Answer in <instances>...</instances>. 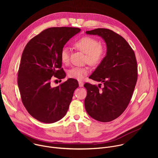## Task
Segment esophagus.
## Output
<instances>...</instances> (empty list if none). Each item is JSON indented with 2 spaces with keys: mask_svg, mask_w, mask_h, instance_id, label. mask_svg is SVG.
Wrapping results in <instances>:
<instances>
[{
  "mask_svg": "<svg viewBox=\"0 0 158 158\" xmlns=\"http://www.w3.org/2000/svg\"><path fill=\"white\" fill-rule=\"evenodd\" d=\"M79 87H82L84 85V82H81V81H79Z\"/></svg>",
  "mask_w": 158,
  "mask_h": 158,
  "instance_id": "obj_1",
  "label": "esophagus"
}]
</instances>
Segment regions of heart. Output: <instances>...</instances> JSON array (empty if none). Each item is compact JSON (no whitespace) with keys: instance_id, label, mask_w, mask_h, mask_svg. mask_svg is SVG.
Segmentation results:
<instances>
[{"instance_id":"1","label":"heart","mask_w":158,"mask_h":158,"mask_svg":"<svg viewBox=\"0 0 158 158\" xmlns=\"http://www.w3.org/2000/svg\"><path fill=\"white\" fill-rule=\"evenodd\" d=\"M74 46L85 54V60L90 65L98 66L104 60L107 49L104 44L93 37L85 36L74 42ZM60 60L64 64L69 62V50L67 48H63L60 52ZM90 72L87 67H73L68 71V76L71 78L78 81L82 80Z\"/></svg>"}]
</instances>
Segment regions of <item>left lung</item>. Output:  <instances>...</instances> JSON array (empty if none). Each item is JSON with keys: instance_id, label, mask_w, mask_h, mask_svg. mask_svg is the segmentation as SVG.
<instances>
[{"instance_id": "obj_1", "label": "left lung", "mask_w": 158, "mask_h": 158, "mask_svg": "<svg viewBox=\"0 0 158 158\" xmlns=\"http://www.w3.org/2000/svg\"><path fill=\"white\" fill-rule=\"evenodd\" d=\"M86 34L101 36L106 42L107 54L90 79L103 83L98 86L86 82L85 108L93 119L104 123L120 116L127 108L138 79L135 54L121 35L108 29L98 28Z\"/></svg>"}]
</instances>
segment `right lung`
<instances>
[{"instance_id": "1", "label": "right lung", "mask_w": 158, "mask_h": 158, "mask_svg": "<svg viewBox=\"0 0 158 158\" xmlns=\"http://www.w3.org/2000/svg\"><path fill=\"white\" fill-rule=\"evenodd\" d=\"M79 28L50 27L34 37L22 54L17 74V84L22 102L29 113L44 123L61 119L68 110L75 89L79 84L69 79L53 87L54 77H65L60 52Z\"/></svg>"}]
</instances>
